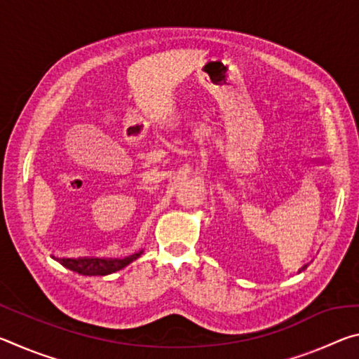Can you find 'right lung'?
Here are the masks:
<instances>
[{
    "label": "right lung",
    "instance_id": "obj_1",
    "mask_svg": "<svg viewBox=\"0 0 359 359\" xmlns=\"http://www.w3.org/2000/svg\"><path fill=\"white\" fill-rule=\"evenodd\" d=\"M142 252L133 253L126 258H57L60 264H63L68 269L79 272L82 276H107L112 272H117L123 269L125 266H128L133 261L141 257Z\"/></svg>",
    "mask_w": 359,
    "mask_h": 359
}]
</instances>
